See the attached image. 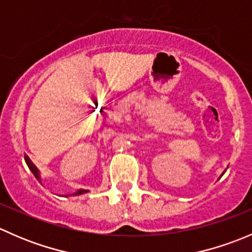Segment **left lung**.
<instances>
[{
	"label": "left lung",
	"instance_id": "left-lung-1",
	"mask_svg": "<svg viewBox=\"0 0 252 252\" xmlns=\"http://www.w3.org/2000/svg\"><path fill=\"white\" fill-rule=\"evenodd\" d=\"M225 171H227V169H225ZM225 171H224V172H223V173H222V174H220V177H222V175H223V174H224V173H225ZM220 178H218V179H220Z\"/></svg>",
	"mask_w": 252,
	"mask_h": 252
}]
</instances>
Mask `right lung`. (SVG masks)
Listing matches in <instances>:
<instances>
[{
  "label": "right lung",
  "instance_id": "1",
  "mask_svg": "<svg viewBox=\"0 0 252 252\" xmlns=\"http://www.w3.org/2000/svg\"><path fill=\"white\" fill-rule=\"evenodd\" d=\"M24 159H25V162H27V164H28V167H29V169H30V171H32V173L35 175V178H36V179L39 180L40 183H41V175H40V171H39V169H37V167L35 166L34 163H32V159H30L29 157L27 156V155H25V156H24ZM85 192H88V190H85V189H79V190H77V191H75V192H73V194L65 195V196H77V195L85 194Z\"/></svg>",
  "mask_w": 252,
  "mask_h": 252
}]
</instances>
